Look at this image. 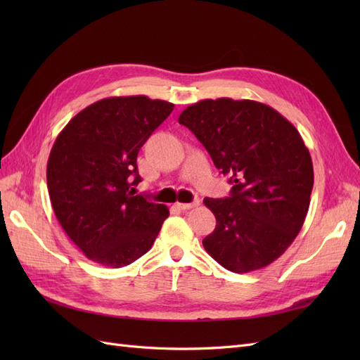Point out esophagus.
<instances>
[{
  "mask_svg": "<svg viewBox=\"0 0 360 360\" xmlns=\"http://www.w3.org/2000/svg\"><path fill=\"white\" fill-rule=\"evenodd\" d=\"M200 205V200H195L193 202H177V207L180 210H189L193 209V207H198Z\"/></svg>",
  "mask_w": 360,
  "mask_h": 360,
  "instance_id": "obj_1",
  "label": "esophagus"
}]
</instances>
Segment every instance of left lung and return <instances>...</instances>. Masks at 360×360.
I'll return each mask as SVG.
<instances>
[{
    "label": "left lung",
    "instance_id": "1",
    "mask_svg": "<svg viewBox=\"0 0 360 360\" xmlns=\"http://www.w3.org/2000/svg\"><path fill=\"white\" fill-rule=\"evenodd\" d=\"M179 123L230 176L228 198H204L216 228L202 245L234 274L274 263L302 230L314 186L308 147L297 129L274 108L230 97L188 106Z\"/></svg>",
    "mask_w": 360,
    "mask_h": 360
}]
</instances>
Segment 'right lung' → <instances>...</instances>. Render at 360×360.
<instances>
[{"instance_id":"obj_1","label":"right lung","mask_w":360,"mask_h":360,"mask_svg":"<svg viewBox=\"0 0 360 360\" xmlns=\"http://www.w3.org/2000/svg\"><path fill=\"white\" fill-rule=\"evenodd\" d=\"M174 103L147 96L106 97L86 106L52 146L46 181L53 213L94 263L118 269L155 243L167 205L135 195L139 148Z\"/></svg>"}]
</instances>
